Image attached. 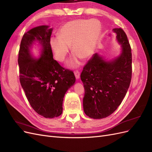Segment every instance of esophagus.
I'll return each mask as SVG.
<instances>
[{"label":"esophagus","instance_id":"esophagus-1","mask_svg":"<svg viewBox=\"0 0 152 152\" xmlns=\"http://www.w3.org/2000/svg\"><path fill=\"white\" fill-rule=\"evenodd\" d=\"M75 76L77 79H79V78H80V72L79 71H76L75 72Z\"/></svg>","mask_w":152,"mask_h":152}]
</instances>
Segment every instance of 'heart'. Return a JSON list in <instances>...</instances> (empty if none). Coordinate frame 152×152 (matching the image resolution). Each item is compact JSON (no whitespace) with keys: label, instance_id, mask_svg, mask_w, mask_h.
Returning <instances> with one entry per match:
<instances>
[{"label":"heart","instance_id":"b5f03b06","mask_svg":"<svg viewBox=\"0 0 152 152\" xmlns=\"http://www.w3.org/2000/svg\"><path fill=\"white\" fill-rule=\"evenodd\" d=\"M99 23L94 20H76L67 22L58 31V37L50 39V44L54 57L63 61L72 46V51L82 59L89 58L94 53L101 33ZM80 62L75 56L67 63L69 68H75Z\"/></svg>","mask_w":152,"mask_h":152}]
</instances>
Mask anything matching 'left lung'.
<instances>
[{"instance_id":"left-lung-1","label":"left lung","mask_w":152,"mask_h":152,"mask_svg":"<svg viewBox=\"0 0 152 152\" xmlns=\"http://www.w3.org/2000/svg\"><path fill=\"white\" fill-rule=\"evenodd\" d=\"M121 47V54L112 59L95 53L84 66L80 78L85 89L83 98L86 115L100 119L112 114L122 102L132 75L130 44L122 28H113Z\"/></svg>"}]
</instances>
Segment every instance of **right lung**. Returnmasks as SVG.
I'll return each instance as SVG.
<instances>
[{"label": "right lung", "mask_w": 152, "mask_h": 152, "mask_svg": "<svg viewBox=\"0 0 152 152\" xmlns=\"http://www.w3.org/2000/svg\"><path fill=\"white\" fill-rule=\"evenodd\" d=\"M52 31L49 26L41 25L25 33L18 60L20 83L31 107L41 116L50 118L61 115L64 96L75 82L73 72L53 59L50 44ZM36 43L40 48L39 58L32 53Z\"/></svg>", "instance_id": "right-lung-1"}]
</instances>
